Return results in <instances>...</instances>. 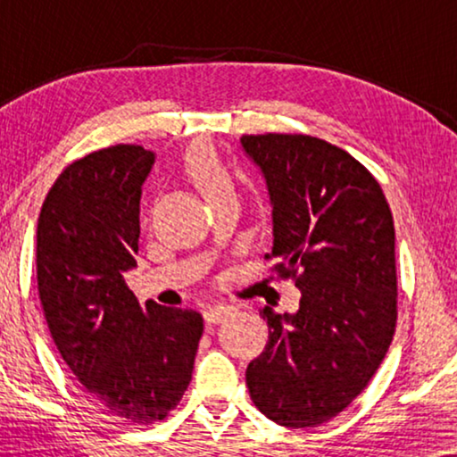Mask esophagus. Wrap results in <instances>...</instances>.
<instances>
[{
  "mask_svg": "<svg viewBox=\"0 0 457 457\" xmlns=\"http://www.w3.org/2000/svg\"><path fill=\"white\" fill-rule=\"evenodd\" d=\"M227 316L228 308H224V305H214V308H208L204 312V320L208 324H220Z\"/></svg>",
  "mask_w": 457,
  "mask_h": 457,
  "instance_id": "obj_1",
  "label": "esophagus"
}]
</instances>
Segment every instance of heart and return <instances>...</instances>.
<instances>
[{
	"instance_id": "b5f03b06",
	"label": "heart",
	"mask_w": 457,
	"mask_h": 457,
	"mask_svg": "<svg viewBox=\"0 0 457 457\" xmlns=\"http://www.w3.org/2000/svg\"><path fill=\"white\" fill-rule=\"evenodd\" d=\"M185 170L193 183L197 185V189L204 193L205 199L235 189L233 174L220 160V155L214 152V147L205 145V143H199L187 154Z\"/></svg>"
}]
</instances>
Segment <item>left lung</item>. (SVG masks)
<instances>
[{
  "label": "left lung",
  "instance_id": "1",
  "mask_svg": "<svg viewBox=\"0 0 457 457\" xmlns=\"http://www.w3.org/2000/svg\"><path fill=\"white\" fill-rule=\"evenodd\" d=\"M272 205L266 258L302 291L295 314L260 312L268 343L245 383L280 427L330 420L366 389L397 322L395 228L377 179L310 135H243Z\"/></svg>",
  "mask_w": 457,
  "mask_h": 457
}]
</instances>
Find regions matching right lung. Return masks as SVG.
Wrapping results in <instances>:
<instances>
[{"mask_svg":"<svg viewBox=\"0 0 457 457\" xmlns=\"http://www.w3.org/2000/svg\"><path fill=\"white\" fill-rule=\"evenodd\" d=\"M155 154L114 145L60 174L37 224V283L62 360L99 408L124 420H164L185 395L204 318L141 305L124 283L139 252L141 187Z\"/></svg>","mask_w":457,"mask_h":457,"instance_id":"obj_1","label":"right lung"}]
</instances>
